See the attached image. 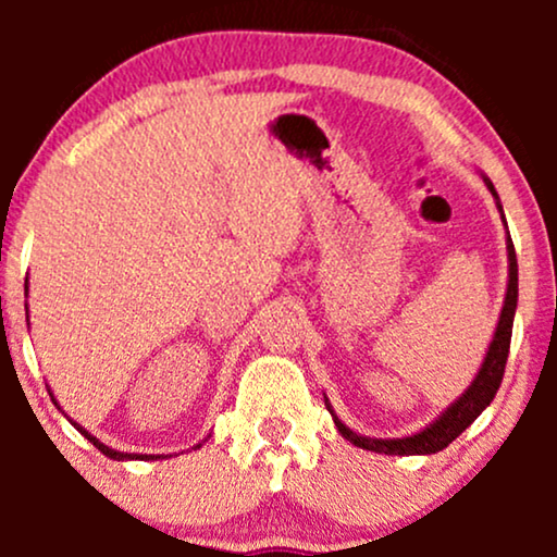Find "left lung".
<instances>
[{"mask_svg":"<svg viewBox=\"0 0 557 557\" xmlns=\"http://www.w3.org/2000/svg\"><path fill=\"white\" fill-rule=\"evenodd\" d=\"M490 194L497 198L495 185H492L487 177ZM500 207V201H497ZM503 212V207H500ZM505 220V216H503ZM508 293H505V304L500 311V322H497L495 337H492L487 359H484L482 369H479L476 380L471 382V387L453 403L450 408L440 417L434 424L426 426L424 432L411 434V437H400V440H374V437H361L354 430L343 424L341 419L335 417V426L337 432L343 434L348 443H354L356 447H363V450H374V453H385V456H426V453H437L453 443V440L461 434L466 426L474 421L484 408L490 406L492 398H495L497 387H500L503 374H505V361H508V350H510V335H513V314H516V304H519V264H516V248L513 240L508 235ZM330 408V406H327ZM332 411V408H330Z\"/></svg>","mask_w":557,"mask_h":557,"instance_id":"8db88e82","label":"left lung"}]
</instances>
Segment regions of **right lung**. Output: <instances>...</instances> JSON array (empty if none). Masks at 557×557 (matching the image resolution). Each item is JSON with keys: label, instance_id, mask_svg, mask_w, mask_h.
Here are the masks:
<instances>
[{"label": "right lung", "instance_id": "add662e5", "mask_svg": "<svg viewBox=\"0 0 557 557\" xmlns=\"http://www.w3.org/2000/svg\"><path fill=\"white\" fill-rule=\"evenodd\" d=\"M25 290H28V280H25ZM52 400H54V398H52ZM54 406H57V400H54ZM73 426H75V430H78V432L83 434V437L88 440V443H94V447H99V450L104 453V456L114 458V461H125V458H149V456H136V453H120V450H112V447H107L104 443H99V440H96L94 434H88L86 430H83L81 424H75V421H73Z\"/></svg>", "mask_w": 557, "mask_h": 557}]
</instances>
